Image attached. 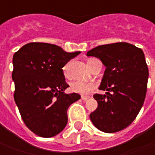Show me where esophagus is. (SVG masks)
<instances>
[{
	"mask_svg": "<svg viewBox=\"0 0 155 155\" xmlns=\"http://www.w3.org/2000/svg\"><path fill=\"white\" fill-rule=\"evenodd\" d=\"M90 97L89 96H81V99H82L83 101H86V100H87Z\"/></svg>",
	"mask_w": 155,
	"mask_h": 155,
	"instance_id": "34e87169",
	"label": "esophagus"
}]
</instances>
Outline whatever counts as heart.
Listing matches in <instances>:
<instances>
[{"label": "heart", "mask_w": 155, "mask_h": 155, "mask_svg": "<svg viewBox=\"0 0 155 155\" xmlns=\"http://www.w3.org/2000/svg\"><path fill=\"white\" fill-rule=\"evenodd\" d=\"M94 58L89 59L87 63H90ZM64 74L66 77H69V64H67L64 68ZM96 87V85L94 82H87V81H76L71 84V90L74 93L82 94V95H87L90 94L93 90H94Z\"/></svg>", "instance_id": "obj_1"}]
</instances>
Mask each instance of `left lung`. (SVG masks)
Here are the masks:
<instances>
[{
	"label": "left lung",
	"instance_id": "obj_1",
	"mask_svg": "<svg viewBox=\"0 0 155 155\" xmlns=\"http://www.w3.org/2000/svg\"><path fill=\"white\" fill-rule=\"evenodd\" d=\"M87 56L99 58L106 67L99 89L94 94L97 109L90 119L99 130L115 133L136 119L147 93L148 68L141 49L128 43H114L95 47Z\"/></svg>",
	"mask_w": 155,
	"mask_h": 155
}]
</instances>
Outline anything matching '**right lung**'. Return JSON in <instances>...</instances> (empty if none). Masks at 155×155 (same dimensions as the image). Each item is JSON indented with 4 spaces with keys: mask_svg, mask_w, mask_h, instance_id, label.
Instances as JSON below:
<instances>
[{
    "mask_svg": "<svg viewBox=\"0 0 155 155\" xmlns=\"http://www.w3.org/2000/svg\"><path fill=\"white\" fill-rule=\"evenodd\" d=\"M80 53L46 43H29L14 53V101L25 124L36 135L52 137L67 125L68 108L81 95L64 93L69 86L62 68Z\"/></svg>",
    "mask_w": 155,
    "mask_h": 155,
    "instance_id": "obj_1",
    "label": "right lung"
}]
</instances>
